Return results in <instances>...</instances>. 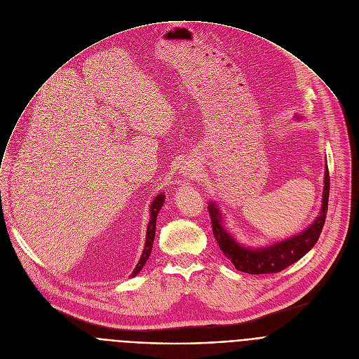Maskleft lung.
Returning <instances> with one entry per match:
<instances>
[{
  "label": "left lung",
  "instance_id": "1",
  "mask_svg": "<svg viewBox=\"0 0 359 359\" xmlns=\"http://www.w3.org/2000/svg\"><path fill=\"white\" fill-rule=\"evenodd\" d=\"M297 118L299 119L301 116L298 115ZM328 197H330V173L327 166L325 176H324L323 206H321L320 216L314 220V223L297 236H292L287 240L274 243L267 247H257V248L244 247L224 229L223 217L219 208L216 206V203L210 201L208 209L210 213L215 238L220 250L233 263V266L238 271H243L247 274H273V273H280L288 266L298 262L316 245L325 223L327 210H328Z\"/></svg>",
  "mask_w": 359,
  "mask_h": 359
}]
</instances>
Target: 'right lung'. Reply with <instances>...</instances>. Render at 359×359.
<instances>
[{
    "label": "right lung",
    "instance_id": "1",
    "mask_svg": "<svg viewBox=\"0 0 359 359\" xmlns=\"http://www.w3.org/2000/svg\"><path fill=\"white\" fill-rule=\"evenodd\" d=\"M165 203V194H158L156 198L153 200V203L150 204V220H149V224H147V230H146V241H144V248H143V252H142V257L137 263V266L135 267L133 273L130 277H135L136 274H139V271L143 269V266L146 264L149 255L151 252V247H153V240H155V233H156V217L163 206Z\"/></svg>",
    "mask_w": 359,
    "mask_h": 359
}]
</instances>
